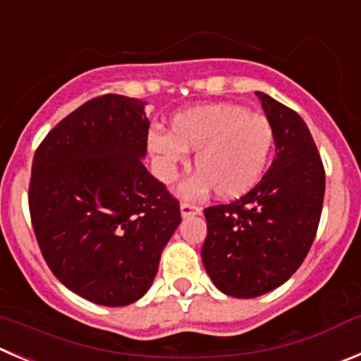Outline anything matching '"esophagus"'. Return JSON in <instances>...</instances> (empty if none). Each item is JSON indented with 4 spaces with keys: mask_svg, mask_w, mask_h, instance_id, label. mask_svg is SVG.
<instances>
[{
    "mask_svg": "<svg viewBox=\"0 0 361 361\" xmlns=\"http://www.w3.org/2000/svg\"><path fill=\"white\" fill-rule=\"evenodd\" d=\"M180 210H181V217H188V215H200L201 214V208L196 207V204H190V203H181L180 204Z\"/></svg>",
    "mask_w": 361,
    "mask_h": 361,
    "instance_id": "obj_1",
    "label": "esophagus"
}]
</instances>
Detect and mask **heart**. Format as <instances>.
Wrapping results in <instances>:
<instances>
[{"label":"heart","instance_id":"obj_1","mask_svg":"<svg viewBox=\"0 0 361 361\" xmlns=\"http://www.w3.org/2000/svg\"><path fill=\"white\" fill-rule=\"evenodd\" d=\"M274 128L262 114L233 103H212L180 114L171 133L151 131L147 149L160 181L171 185L196 151V169L181 187L188 200H200L214 188L221 200H237L258 185L274 149Z\"/></svg>","mask_w":361,"mask_h":361}]
</instances>
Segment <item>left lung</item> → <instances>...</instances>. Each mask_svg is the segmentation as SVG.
<instances>
[{
  "label": "left lung",
  "instance_id": "8db88e82",
  "mask_svg": "<svg viewBox=\"0 0 361 361\" xmlns=\"http://www.w3.org/2000/svg\"><path fill=\"white\" fill-rule=\"evenodd\" d=\"M276 135V158L260 183L230 204L204 208L201 258L215 287L251 299L287 281L308 255L321 221L326 174L305 121L257 92Z\"/></svg>",
  "mask_w": 361,
  "mask_h": 361
}]
</instances>
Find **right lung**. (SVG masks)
I'll list each match as a JSON object with an SVG mask.
<instances>
[{"mask_svg": "<svg viewBox=\"0 0 361 361\" xmlns=\"http://www.w3.org/2000/svg\"><path fill=\"white\" fill-rule=\"evenodd\" d=\"M146 103L106 94L60 121L37 147L28 204L46 264L103 306L142 298L180 226V203L142 158Z\"/></svg>", "mask_w": 361, "mask_h": 361, "instance_id": "1", "label": "right lung"}]
</instances>
